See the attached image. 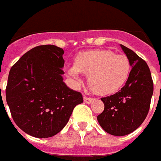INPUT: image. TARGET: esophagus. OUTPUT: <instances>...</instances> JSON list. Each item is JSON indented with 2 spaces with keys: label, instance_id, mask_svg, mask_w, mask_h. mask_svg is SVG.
Returning a JSON list of instances; mask_svg holds the SVG:
<instances>
[{
  "label": "esophagus",
  "instance_id": "1",
  "mask_svg": "<svg viewBox=\"0 0 161 161\" xmlns=\"http://www.w3.org/2000/svg\"><path fill=\"white\" fill-rule=\"evenodd\" d=\"M83 100H84V102H85L86 103H91L93 100H94V98H88V97H86V96H84V98H83Z\"/></svg>",
  "mask_w": 161,
  "mask_h": 161
}]
</instances>
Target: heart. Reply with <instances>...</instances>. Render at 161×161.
Masks as SVG:
<instances>
[{
    "mask_svg": "<svg viewBox=\"0 0 161 161\" xmlns=\"http://www.w3.org/2000/svg\"><path fill=\"white\" fill-rule=\"evenodd\" d=\"M129 58L115 54L111 50L96 49L79 53L74 58V66L69 67V75L78 83H82L79 73L88 76V83L94 93L106 95L122 88L130 76Z\"/></svg>",
    "mask_w": 161,
    "mask_h": 161,
    "instance_id": "obj_1",
    "label": "heart"
}]
</instances>
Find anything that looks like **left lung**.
Instances as JSON below:
<instances>
[{"instance_id": "obj_1", "label": "left lung", "mask_w": 161, "mask_h": 161, "mask_svg": "<svg viewBox=\"0 0 161 161\" xmlns=\"http://www.w3.org/2000/svg\"><path fill=\"white\" fill-rule=\"evenodd\" d=\"M120 46L132 68L121 90L101 98L104 109L97 117L103 130L115 136L129 135L140 127L149 113L154 92L151 73L146 62L131 49Z\"/></svg>"}]
</instances>
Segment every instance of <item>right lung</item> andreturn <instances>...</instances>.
Returning a JSON list of instances; mask_svg holds the SVG:
<instances>
[{
  "mask_svg": "<svg viewBox=\"0 0 161 161\" xmlns=\"http://www.w3.org/2000/svg\"><path fill=\"white\" fill-rule=\"evenodd\" d=\"M63 49L41 45L26 52L9 73L6 103L14 122L36 138H48L65 127L82 93L63 82Z\"/></svg>",
  "mask_w": 161,
  "mask_h": 161,
  "instance_id": "1",
  "label": "right lung"
}]
</instances>
